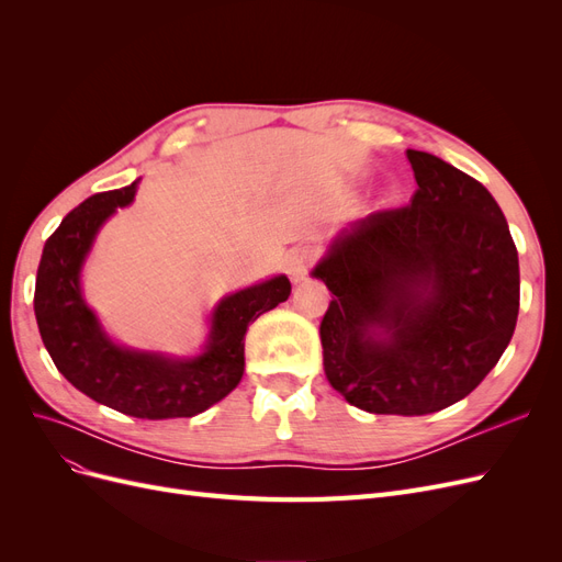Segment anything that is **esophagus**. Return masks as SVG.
Returning a JSON list of instances; mask_svg holds the SVG:
<instances>
[{"label": "esophagus", "instance_id": "34e87169", "mask_svg": "<svg viewBox=\"0 0 562 562\" xmlns=\"http://www.w3.org/2000/svg\"><path fill=\"white\" fill-rule=\"evenodd\" d=\"M312 260H314V255L310 248H293L285 255V271L291 274L293 281H302L304 277H307Z\"/></svg>", "mask_w": 562, "mask_h": 562}]
</instances>
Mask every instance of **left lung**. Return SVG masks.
<instances>
[{
  "instance_id": "obj_1",
  "label": "left lung",
  "mask_w": 562,
  "mask_h": 562,
  "mask_svg": "<svg viewBox=\"0 0 562 562\" xmlns=\"http://www.w3.org/2000/svg\"><path fill=\"white\" fill-rule=\"evenodd\" d=\"M407 206L353 223L314 277L333 302L323 370L347 403L375 415H429L462 401L497 366L520 307L518 250L485 187L407 149Z\"/></svg>"
}]
</instances>
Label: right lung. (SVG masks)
<instances>
[{
  "label": "right lung",
  "mask_w": 562,
  "mask_h": 562,
  "mask_svg": "<svg viewBox=\"0 0 562 562\" xmlns=\"http://www.w3.org/2000/svg\"><path fill=\"white\" fill-rule=\"evenodd\" d=\"M135 184L89 196L46 239L35 285L40 335L63 378L89 398L138 419L194 417L241 382L248 323L285 302L291 281L274 277L227 295L196 359L171 361L116 347L81 300L79 271L100 225L133 201Z\"/></svg>",
  "instance_id": "right-lung-1"
}]
</instances>
